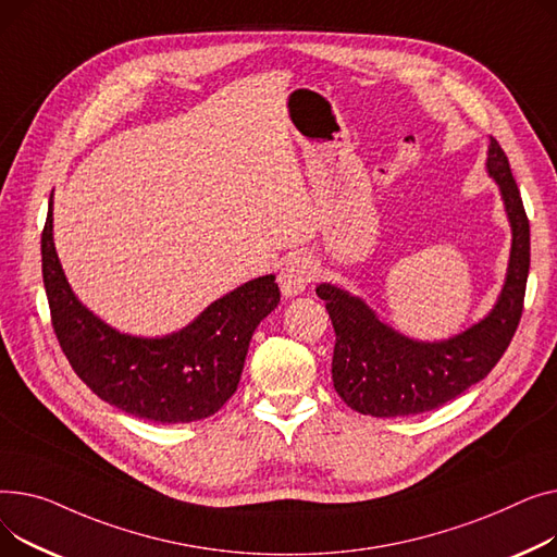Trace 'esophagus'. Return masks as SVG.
I'll return each instance as SVG.
<instances>
[{
	"instance_id": "1",
	"label": "esophagus",
	"mask_w": 557,
	"mask_h": 557,
	"mask_svg": "<svg viewBox=\"0 0 557 557\" xmlns=\"http://www.w3.org/2000/svg\"><path fill=\"white\" fill-rule=\"evenodd\" d=\"M314 276H317V265L310 256L306 253L289 256L278 274L283 297H299V294H304L308 285L314 281Z\"/></svg>"
}]
</instances>
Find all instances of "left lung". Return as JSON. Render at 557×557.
<instances>
[{
	"label": "left lung",
	"mask_w": 557,
	"mask_h": 557,
	"mask_svg": "<svg viewBox=\"0 0 557 557\" xmlns=\"http://www.w3.org/2000/svg\"><path fill=\"white\" fill-rule=\"evenodd\" d=\"M485 171L499 186L512 243L497 304L470 329L438 342L413 339L391 329L362 297L333 283L317 285L337 337L333 384L350 409L375 418L438 409L481 382L506 352L524 308L531 232L508 157L493 137Z\"/></svg>",
	"instance_id": "8db88e82"
}]
</instances>
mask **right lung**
<instances>
[{
	"mask_svg": "<svg viewBox=\"0 0 557 557\" xmlns=\"http://www.w3.org/2000/svg\"><path fill=\"white\" fill-rule=\"evenodd\" d=\"M42 278L53 331L76 375L108 405L150 422L213 416L236 394L258 323L281 301L274 274L258 276L163 337L119 333L76 297L53 245V202L42 232Z\"/></svg>",
	"mask_w": 557,
	"mask_h": 557,
	"instance_id": "right-lung-1",
	"label": "right lung"
}]
</instances>
